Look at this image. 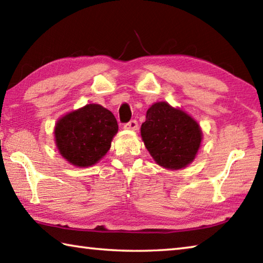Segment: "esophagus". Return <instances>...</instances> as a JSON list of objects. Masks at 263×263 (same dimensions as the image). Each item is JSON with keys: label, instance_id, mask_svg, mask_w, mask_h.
I'll list each match as a JSON object with an SVG mask.
<instances>
[{"label": "esophagus", "instance_id": "34e87169", "mask_svg": "<svg viewBox=\"0 0 263 263\" xmlns=\"http://www.w3.org/2000/svg\"><path fill=\"white\" fill-rule=\"evenodd\" d=\"M124 128H126V130H131V131H136L138 130V122L133 119V121L126 123L125 125H124Z\"/></svg>", "mask_w": 263, "mask_h": 263}]
</instances>
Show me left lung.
<instances>
[{"label": "left lung", "instance_id": "1", "mask_svg": "<svg viewBox=\"0 0 263 263\" xmlns=\"http://www.w3.org/2000/svg\"><path fill=\"white\" fill-rule=\"evenodd\" d=\"M140 133L155 163L168 171L189 166L203 139L199 124L185 111L167 102H157L149 106Z\"/></svg>", "mask_w": 263, "mask_h": 263}]
</instances>
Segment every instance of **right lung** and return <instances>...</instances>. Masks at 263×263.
Instances as JSON below:
<instances>
[{
  "mask_svg": "<svg viewBox=\"0 0 263 263\" xmlns=\"http://www.w3.org/2000/svg\"><path fill=\"white\" fill-rule=\"evenodd\" d=\"M118 124L100 104H87L58 119L54 141L62 158L80 168L94 166L108 153Z\"/></svg>",
  "mask_w": 263,
  "mask_h": 263,
  "instance_id": "1",
  "label": "right lung"
}]
</instances>
